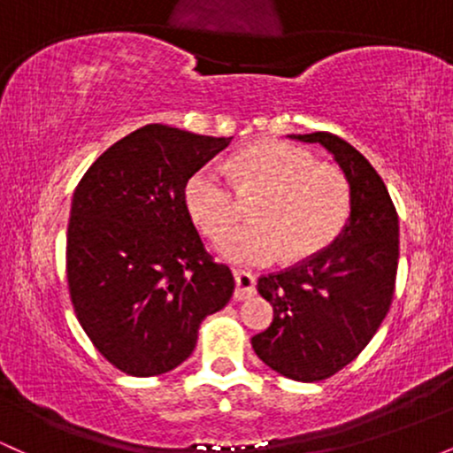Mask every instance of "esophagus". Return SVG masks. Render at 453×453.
Wrapping results in <instances>:
<instances>
[{
    "label": "esophagus",
    "mask_w": 453,
    "mask_h": 453,
    "mask_svg": "<svg viewBox=\"0 0 453 453\" xmlns=\"http://www.w3.org/2000/svg\"><path fill=\"white\" fill-rule=\"evenodd\" d=\"M234 280H236V289H234V298L236 300H247L256 294V277L251 273L236 270L234 273Z\"/></svg>",
    "instance_id": "obj_1"
}]
</instances>
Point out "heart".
I'll use <instances>...</instances> for the list:
<instances>
[{
  "label": "heart",
  "instance_id": "obj_1",
  "mask_svg": "<svg viewBox=\"0 0 453 453\" xmlns=\"http://www.w3.org/2000/svg\"><path fill=\"white\" fill-rule=\"evenodd\" d=\"M241 194L262 191L253 204L256 223L232 227L236 191L223 170L206 164L183 187L185 209L206 236L219 238V253L234 264L266 266L283 256L303 262L324 251L342 232L351 211L349 180L339 168L317 164L315 155L279 140L249 144L234 157Z\"/></svg>",
  "mask_w": 453,
  "mask_h": 453
}]
</instances>
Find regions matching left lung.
<instances>
[{
    "instance_id": "left-lung-1",
    "label": "left lung",
    "mask_w": 453,
    "mask_h": 453,
    "mask_svg": "<svg viewBox=\"0 0 453 453\" xmlns=\"http://www.w3.org/2000/svg\"><path fill=\"white\" fill-rule=\"evenodd\" d=\"M321 144L349 180L351 211L336 241L298 266L257 280L274 309L251 339L266 366L294 381H321L356 360L386 319L398 268V215L386 183L334 134H289Z\"/></svg>"
}]
</instances>
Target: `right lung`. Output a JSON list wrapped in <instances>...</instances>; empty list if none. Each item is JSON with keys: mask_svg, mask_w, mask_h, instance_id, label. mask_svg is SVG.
Wrapping results in <instances>:
<instances>
[{"mask_svg": "<svg viewBox=\"0 0 453 453\" xmlns=\"http://www.w3.org/2000/svg\"><path fill=\"white\" fill-rule=\"evenodd\" d=\"M232 138L144 126L96 159L72 197L67 285L96 349L134 377L164 375L196 349L234 277L204 251L183 187Z\"/></svg>", "mask_w": 453, "mask_h": 453, "instance_id": "add662e5", "label": "right lung"}]
</instances>
